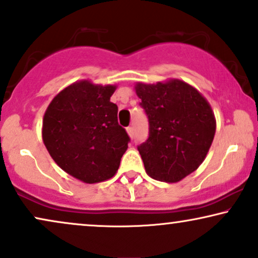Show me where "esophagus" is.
<instances>
[{
    "instance_id": "34e87169",
    "label": "esophagus",
    "mask_w": 258,
    "mask_h": 258,
    "mask_svg": "<svg viewBox=\"0 0 258 258\" xmlns=\"http://www.w3.org/2000/svg\"><path fill=\"white\" fill-rule=\"evenodd\" d=\"M126 132H128L130 138H134V129H133V126H128V128H126Z\"/></svg>"
}]
</instances>
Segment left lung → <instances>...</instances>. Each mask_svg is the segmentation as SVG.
<instances>
[{
    "mask_svg": "<svg viewBox=\"0 0 258 258\" xmlns=\"http://www.w3.org/2000/svg\"><path fill=\"white\" fill-rule=\"evenodd\" d=\"M135 90L149 124L148 139L138 147L146 172L161 182H179L211 148L215 134L211 105L180 80L138 84Z\"/></svg>",
    "mask_w": 258,
    "mask_h": 258,
    "instance_id": "obj_1",
    "label": "left lung"
}]
</instances>
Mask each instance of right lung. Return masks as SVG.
<instances>
[{"mask_svg":"<svg viewBox=\"0 0 258 258\" xmlns=\"http://www.w3.org/2000/svg\"><path fill=\"white\" fill-rule=\"evenodd\" d=\"M114 86L85 80L59 92L43 119V141L62 170L85 183L113 177L130 142L111 103Z\"/></svg>","mask_w":258,"mask_h":258,"instance_id":"right-lung-1","label":"right lung"}]
</instances>
